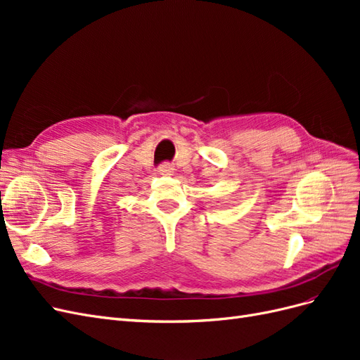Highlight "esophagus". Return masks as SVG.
<instances>
[{
    "instance_id": "34e87169",
    "label": "esophagus",
    "mask_w": 360,
    "mask_h": 360,
    "mask_svg": "<svg viewBox=\"0 0 360 360\" xmlns=\"http://www.w3.org/2000/svg\"><path fill=\"white\" fill-rule=\"evenodd\" d=\"M158 172L160 176H172L174 174V167L171 163H162V165L158 168Z\"/></svg>"
}]
</instances>
